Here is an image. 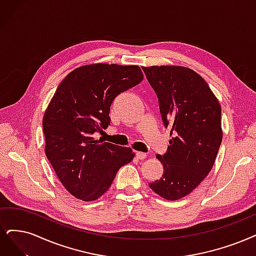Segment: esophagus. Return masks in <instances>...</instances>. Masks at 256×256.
Returning a JSON list of instances; mask_svg holds the SVG:
<instances>
[{"label": "esophagus", "instance_id": "34e87169", "mask_svg": "<svg viewBox=\"0 0 256 256\" xmlns=\"http://www.w3.org/2000/svg\"><path fill=\"white\" fill-rule=\"evenodd\" d=\"M146 157V153H142V152H136V158H137V159L142 160V159H144Z\"/></svg>", "mask_w": 256, "mask_h": 256}]
</instances>
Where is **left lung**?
Returning <instances> with one entry per match:
<instances>
[{
	"mask_svg": "<svg viewBox=\"0 0 256 256\" xmlns=\"http://www.w3.org/2000/svg\"><path fill=\"white\" fill-rule=\"evenodd\" d=\"M158 98L170 146L156 158L164 174L150 188L166 200L190 194L209 174L222 140V108L209 85L182 66L142 68Z\"/></svg>",
	"mask_w": 256,
	"mask_h": 256,
	"instance_id": "left-lung-1",
	"label": "left lung"
}]
</instances>
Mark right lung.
I'll return each instance as SVG.
<instances>
[{
  "label": "right lung",
  "mask_w": 256,
  "mask_h": 256,
  "mask_svg": "<svg viewBox=\"0 0 256 256\" xmlns=\"http://www.w3.org/2000/svg\"><path fill=\"white\" fill-rule=\"evenodd\" d=\"M144 79L137 65L92 64L70 72L56 88L43 118L45 154L72 195L96 200L110 186L134 153L101 138L110 123V106Z\"/></svg>",
  "instance_id": "1"
}]
</instances>
